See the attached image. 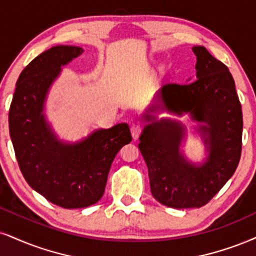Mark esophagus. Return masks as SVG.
<instances>
[{
	"label": "esophagus",
	"instance_id": "obj_1",
	"mask_svg": "<svg viewBox=\"0 0 256 256\" xmlns=\"http://www.w3.org/2000/svg\"><path fill=\"white\" fill-rule=\"evenodd\" d=\"M141 132H142V127H141L138 123H133V124L130 126V133L134 140H138V138L140 136Z\"/></svg>",
	"mask_w": 256,
	"mask_h": 256
}]
</instances>
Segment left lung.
Wrapping results in <instances>:
<instances>
[{"mask_svg":"<svg viewBox=\"0 0 256 256\" xmlns=\"http://www.w3.org/2000/svg\"><path fill=\"white\" fill-rule=\"evenodd\" d=\"M196 77L188 84H164L158 106L141 118L147 123L138 150L148 167L150 192L164 205L176 209L200 208L232 178L241 158L242 109L229 68L204 46H194ZM188 113L207 150L203 163H192L181 150L186 128L178 120L160 119L156 112Z\"/></svg>","mask_w":256,"mask_h":256,"instance_id":"left-lung-1","label":"left lung"}]
</instances>
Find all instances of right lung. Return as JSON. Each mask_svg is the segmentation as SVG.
<instances>
[{
	"label": "right lung",
	"instance_id": "right-lung-1",
	"mask_svg": "<svg viewBox=\"0 0 256 256\" xmlns=\"http://www.w3.org/2000/svg\"><path fill=\"white\" fill-rule=\"evenodd\" d=\"M83 52L78 46L58 45L38 56L21 72L9 109V133L24 179L65 209L90 206L102 198L115 156L132 141L129 126L118 123L66 142L47 121L44 110L52 84L62 66Z\"/></svg>",
	"mask_w": 256,
	"mask_h": 256
}]
</instances>
